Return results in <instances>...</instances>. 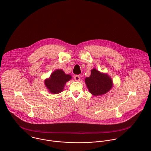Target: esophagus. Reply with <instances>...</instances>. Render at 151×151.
Segmentation results:
<instances>
[{"mask_svg": "<svg viewBox=\"0 0 151 151\" xmlns=\"http://www.w3.org/2000/svg\"><path fill=\"white\" fill-rule=\"evenodd\" d=\"M74 79H75V80L76 81L79 82V81L81 80V77H80L79 75H76V76H75Z\"/></svg>", "mask_w": 151, "mask_h": 151, "instance_id": "34e87169", "label": "esophagus"}]
</instances>
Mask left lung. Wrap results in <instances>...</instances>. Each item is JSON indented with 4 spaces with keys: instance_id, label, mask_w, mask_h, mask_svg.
I'll use <instances>...</instances> for the list:
<instances>
[{
    "instance_id": "1",
    "label": "left lung",
    "mask_w": 151,
    "mask_h": 151,
    "mask_svg": "<svg viewBox=\"0 0 151 151\" xmlns=\"http://www.w3.org/2000/svg\"><path fill=\"white\" fill-rule=\"evenodd\" d=\"M89 77L85 78V83L89 92L93 96L105 94L112 88L113 83L111 77L106 73H103L93 69Z\"/></svg>"
}]
</instances>
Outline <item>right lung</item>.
Masks as SVG:
<instances>
[{"instance_id": "right-lung-1", "label": "right lung", "mask_w": 151, "mask_h": 151, "mask_svg": "<svg viewBox=\"0 0 151 151\" xmlns=\"http://www.w3.org/2000/svg\"><path fill=\"white\" fill-rule=\"evenodd\" d=\"M71 79V75L65 74L62 69H57L50 75L49 78L45 79V85L49 92L57 94L63 91L66 83Z\"/></svg>"}]
</instances>
